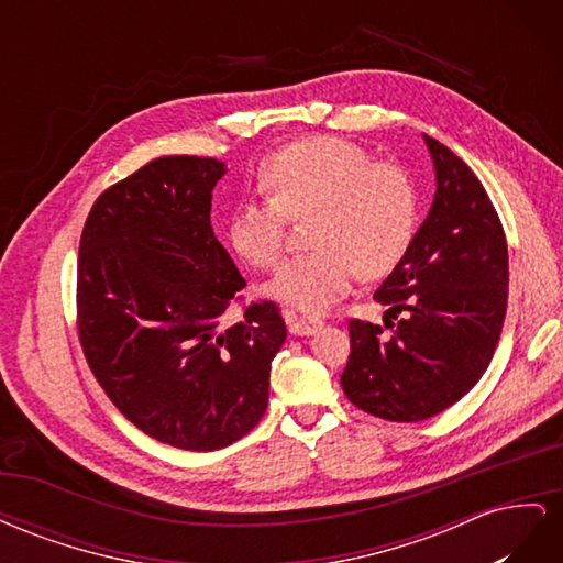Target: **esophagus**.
<instances>
[{
    "instance_id": "1",
    "label": "esophagus",
    "mask_w": 563,
    "mask_h": 563,
    "mask_svg": "<svg viewBox=\"0 0 563 563\" xmlns=\"http://www.w3.org/2000/svg\"><path fill=\"white\" fill-rule=\"evenodd\" d=\"M323 327V321L317 317H296L288 314V329H291L294 335H312Z\"/></svg>"
}]
</instances>
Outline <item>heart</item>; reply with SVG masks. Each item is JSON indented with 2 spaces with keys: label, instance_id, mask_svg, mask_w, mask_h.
<instances>
[{
  "label": "heart",
  "instance_id": "1",
  "mask_svg": "<svg viewBox=\"0 0 563 563\" xmlns=\"http://www.w3.org/2000/svg\"><path fill=\"white\" fill-rule=\"evenodd\" d=\"M267 199L242 201L230 218V244L246 263L275 267L288 218L310 223L314 251L279 267L267 294L305 314L327 312L360 272L376 279L395 269L418 230V192L399 164L338 135H312L263 162Z\"/></svg>",
  "mask_w": 563,
  "mask_h": 563
}]
</instances>
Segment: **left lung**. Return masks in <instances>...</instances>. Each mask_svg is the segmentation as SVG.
I'll list each match as a JSON object with an SVG mask.
<instances>
[{
  "label": "left lung",
  "instance_id": "obj_1",
  "mask_svg": "<svg viewBox=\"0 0 563 563\" xmlns=\"http://www.w3.org/2000/svg\"><path fill=\"white\" fill-rule=\"evenodd\" d=\"M437 192L411 246L380 284L385 321H350L347 399L391 420H428L463 399L488 368L507 312V242L472 168L424 135ZM402 319L395 328L386 317Z\"/></svg>",
  "mask_w": 563,
  "mask_h": 563
}]
</instances>
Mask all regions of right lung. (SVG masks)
Masks as SVG:
<instances>
[{
	"instance_id": "1",
	"label": "right lung",
	"mask_w": 563,
	"mask_h": 563,
	"mask_svg": "<svg viewBox=\"0 0 563 563\" xmlns=\"http://www.w3.org/2000/svg\"><path fill=\"white\" fill-rule=\"evenodd\" d=\"M213 157L145 164L100 195L77 261V331L110 401L162 444L216 451L249 434L286 340L279 308L251 302L220 327L246 282L211 228Z\"/></svg>"
}]
</instances>
